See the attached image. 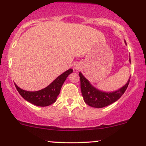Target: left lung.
<instances>
[{"label":"left lung","mask_w":146,"mask_h":146,"mask_svg":"<svg viewBox=\"0 0 146 146\" xmlns=\"http://www.w3.org/2000/svg\"><path fill=\"white\" fill-rule=\"evenodd\" d=\"M125 42L126 44L125 40ZM129 61L131 63L130 56ZM79 76L80 78L81 92H82L84 101L88 106L96 108H101L108 106L117 101L125 93L130 80L129 77L127 82L123 87H122L116 91L107 92L101 91V90H99V89L94 87L90 83V81L82 74L81 72L79 73Z\"/></svg>","instance_id":"1"}]
</instances>
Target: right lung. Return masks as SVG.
Here are the masks:
<instances>
[{"mask_svg": "<svg viewBox=\"0 0 146 146\" xmlns=\"http://www.w3.org/2000/svg\"><path fill=\"white\" fill-rule=\"evenodd\" d=\"M72 68L68 69L58 76L52 83L47 87L39 91L30 92L21 89L15 83V87L18 92L25 99L31 104L36 105L37 106L45 107L54 104L56 101L58 95L61 91V88L66 79L70 73H73Z\"/></svg>", "mask_w": 146, "mask_h": 146, "instance_id": "1", "label": "right lung"}]
</instances>
